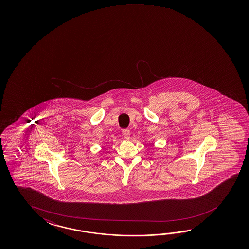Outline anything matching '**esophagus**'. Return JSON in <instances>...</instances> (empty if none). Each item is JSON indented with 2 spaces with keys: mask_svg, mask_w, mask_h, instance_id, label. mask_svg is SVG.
I'll use <instances>...</instances> for the list:
<instances>
[{
  "mask_svg": "<svg viewBox=\"0 0 249 249\" xmlns=\"http://www.w3.org/2000/svg\"><path fill=\"white\" fill-rule=\"evenodd\" d=\"M123 135L124 138L129 139V137H130V131H129V129H127V128H126V129H123Z\"/></svg>",
  "mask_w": 249,
  "mask_h": 249,
  "instance_id": "34e87169",
  "label": "esophagus"
}]
</instances>
